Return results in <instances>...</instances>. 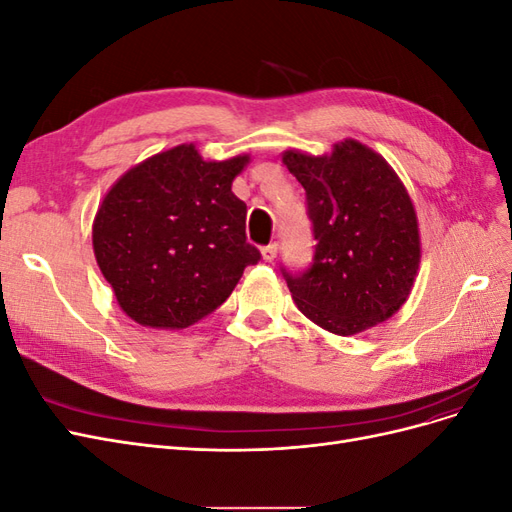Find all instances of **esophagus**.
Instances as JSON below:
<instances>
[{"mask_svg":"<svg viewBox=\"0 0 512 512\" xmlns=\"http://www.w3.org/2000/svg\"><path fill=\"white\" fill-rule=\"evenodd\" d=\"M277 250H280V245H277L275 241L269 243V245H265V247H262V260L273 262L275 256H277Z\"/></svg>","mask_w":512,"mask_h":512,"instance_id":"1","label":"esophagus"}]
</instances>
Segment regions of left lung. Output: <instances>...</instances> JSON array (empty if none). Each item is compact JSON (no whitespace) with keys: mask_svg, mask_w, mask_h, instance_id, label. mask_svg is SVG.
Returning <instances> with one entry per match:
<instances>
[{"mask_svg":"<svg viewBox=\"0 0 512 512\" xmlns=\"http://www.w3.org/2000/svg\"><path fill=\"white\" fill-rule=\"evenodd\" d=\"M303 185L316 252L303 273L282 269L292 299L318 327L356 335L410 297L421 237L404 183L380 153L346 138L329 156L284 151Z\"/></svg>","mask_w":512,"mask_h":512,"instance_id":"left-lung-1","label":"left lung"}]
</instances>
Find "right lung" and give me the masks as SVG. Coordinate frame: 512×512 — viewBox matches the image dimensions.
I'll list each match as a JSON object with an SVG mask.
<instances>
[{"label":"right lung","instance_id":"1","mask_svg":"<svg viewBox=\"0 0 512 512\" xmlns=\"http://www.w3.org/2000/svg\"><path fill=\"white\" fill-rule=\"evenodd\" d=\"M250 162H205L177 145L121 175L94 220V254L119 307L151 329H185L218 309L260 252L245 239L232 181Z\"/></svg>","mask_w":512,"mask_h":512}]
</instances>
